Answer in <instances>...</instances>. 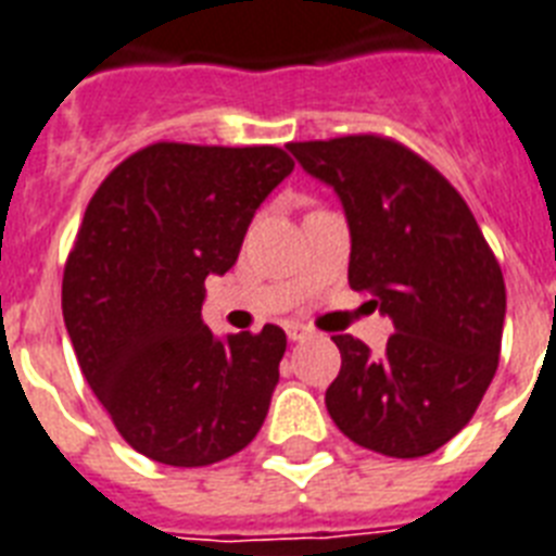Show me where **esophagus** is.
I'll return each instance as SVG.
<instances>
[{"mask_svg":"<svg viewBox=\"0 0 556 556\" xmlns=\"http://www.w3.org/2000/svg\"><path fill=\"white\" fill-rule=\"evenodd\" d=\"M286 333H288V340L291 342H296V340H305V337H308V328H305V325H300V323H288L286 325Z\"/></svg>","mask_w":556,"mask_h":556,"instance_id":"obj_1","label":"esophagus"}]
</instances>
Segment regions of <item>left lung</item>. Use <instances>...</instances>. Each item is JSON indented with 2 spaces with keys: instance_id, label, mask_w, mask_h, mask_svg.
<instances>
[{
  "instance_id": "left-lung-1",
  "label": "left lung",
  "mask_w": 556,
  "mask_h": 556,
  "mask_svg": "<svg viewBox=\"0 0 556 556\" xmlns=\"http://www.w3.org/2000/svg\"><path fill=\"white\" fill-rule=\"evenodd\" d=\"M288 151L340 197L351 231L349 282L394 323L380 356L351 333L325 391L328 414L363 448L426 457L457 437L500 363L505 282L471 207L394 139L291 142Z\"/></svg>"
}]
</instances>
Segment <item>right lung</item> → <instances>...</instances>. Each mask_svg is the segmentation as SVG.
Returning a JSON list of instances; mask_svg holds the SVG:
<instances>
[{"instance_id": "add662e5", "label": "right lung", "mask_w": 556, "mask_h": 556, "mask_svg": "<svg viewBox=\"0 0 556 556\" xmlns=\"http://www.w3.org/2000/svg\"><path fill=\"white\" fill-rule=\"evenodd\" d=\"M293 170L282 148L156 142L90 197L62 277V314L85 380L130 448L176 468L254 440L286 331L214 337L205 277L237 263L256 207Z\"/></svg>"}]
</instances>
